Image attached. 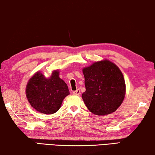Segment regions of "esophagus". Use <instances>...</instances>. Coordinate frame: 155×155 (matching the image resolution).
Instances as JSON below:
<instances>
[{
    "label": "esophagus",
    "mask_w": 155,
    "mask_h": 155,
    "mask_svg": "<svg viewBox=\"0 0 155 155\" xmlns=\"http://www.w3.org/2000/svg\"><path fill=\"white\" fill-rule=\"evenodd\" d=\"M73 94H74V95H79V94H81V91L79 89H78V90L73 91Z\"/></svg>",
    "instance_id": "1"
}]
</instances>
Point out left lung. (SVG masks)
Masks as SVG:
<instances>
[{
  "label": "left lung",
  "instance_id": "1",
  "mask_svg": "<svg viewBox=\"0 0 155 155\" xmlns=\"http://www.w3.org/2000/svg\"><path fill=\"white\" fill-rule=\"evenodd\" d=\"M85 91L82 98L86 107L96 115L116 111L126 94V84L121 70L107 59L94 62L83 68Z\"/></svg>",
  "mask_w": 155,
  "mask_h": 155
}]
</instances>
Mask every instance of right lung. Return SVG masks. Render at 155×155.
<instances>
[{
  "label": "right lung",
  "instance_id": "right-lung-1",
  "mask_svg": "<svg viewBox=\"0 0 155 155\" xmlns=\"http://www.w3.org/2000/svg\"><path fill=\"white\" fill-rule=\"evenodd\" d=\"M70 94L67 84L59 77V71H52L46 78L38 71L28 80L26 96L31 106L37 111L49 115L56 113L64 99Z\"/></svg>",
  "mask_w": 155,
  "mask_h": 155
}]
</instances>
